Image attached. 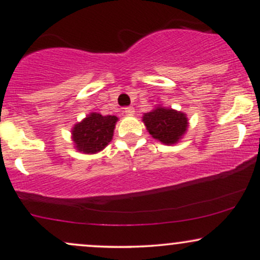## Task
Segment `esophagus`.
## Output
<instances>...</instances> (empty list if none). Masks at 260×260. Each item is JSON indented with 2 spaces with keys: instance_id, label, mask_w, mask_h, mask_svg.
<instances>
[{
  "instance_id": "obj_1",
  "label": "esophagus",
  "mask_w": 260,
  "mask_h": 260,
  "mask_svg": "<svg viewBox=\"0 0 260 260\" xmlns=\"http://www.w3.org/2000/svg\"><path fill=\"white\" fill-rule=\"evenodd\" d=\"M124 112H126L127 115H129V116L134 115V107H132V106H127V107H124Z\"/></svg>"
}]
</instances>
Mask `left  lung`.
<instances>
[{
  "label": "left lung",
  "mask_w": 260,
  "mask_h": 260,
  "mask_svg": "<svg viewBox=\"0 0 260 260\" xmlns=\"http://www.w3.org/2000/svg\"><path fill=\"white\" fill-rule=\"evenodd\" d=\"M148 132L164 144H175L186 132L188 122L184 113L157 107L143 116Z\"/></svg>",
  "instance_id": "left-lung-1"
}]
</instances>
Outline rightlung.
I'll use <instances>...</instances> for the list:
<instances>
[{"instance_id":"add662e5","label":"right lung","mask_w":260,"mask_h":260,"mask_svg":"<svg viewBox=\"0 0 260 260\" xmlns=\"http://www.w3.org/2000/svg\"><path fill=\"white\" fill-rule=\"evenodd\" d=\"M116 121V116H101L96 112L90 113L85 120L76 124L72 131L77 149L86 154H94L103 150L111 142Z\"/></svg>"}]
</instances>
